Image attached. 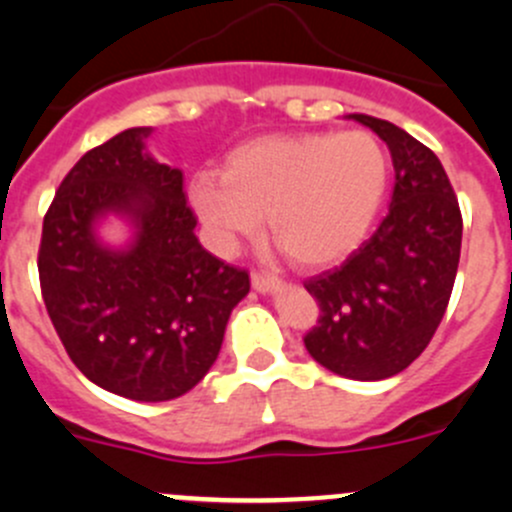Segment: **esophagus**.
Masks as SVG:
<instances>
[{"instance_id": "34e87169", "label": "esophagus", "mask_w": 512, "mask_h": 512, "mask_svg": "<svg viewBox=\"0 0 512 512\" xmlns=\"http://www.w3.org/2000/svg\"><path fill=\"white\" fill-rule=\"evenodd\" d=\"M252 289L260 294H272L277 289H282V280L272 275H262V272H252Z\"/></svg>"}]
</instances>
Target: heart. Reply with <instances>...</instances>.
<instances>
[{"instance_id": "obj_1", "label": "heart", "mask_w": 512, "mask_h": 512, "mask_svg": "<svg viewBox=\"0 0 512 512\" xmlns=\"http://www.w3.org/2000/svg\"><path fill=\"white\" fill-rule=\"evenodd\" d=\"M391 160L369 131L272 133L232 148L188 185L190 208L220 250L260 232L304 270L339 265L361 247L386 200Z\"/></svg>"}]
</instances>
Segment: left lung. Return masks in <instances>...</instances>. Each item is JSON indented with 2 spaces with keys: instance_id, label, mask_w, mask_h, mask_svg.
<instances>
[{
  "instance_id": "8db88e82",
  "label": "left lung",
  "mask_w": 512,
  "mask_h": 512,
  "mask_svg": "<svg viewBox=\"0 0 512 512\" xmlns=\"http://www.w3.org/2000/svg\"><path fill=\"white\" fill-rule=\"evenodd\" d=\"M349 118L389 146L394 195L379 230L342 267L304 285L322 312L304 347L344 379L381 381L404 371L436 334L456 282L463 220L431 148L381 118Z\"/></svg>"
}]
</instances>
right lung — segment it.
Wrapping results in <instances>:
<instances>
[{
    "label": "right lung",
    "instance_id": "obj_1",
    "mask_svg": "<svg viewBox=\"0 0 512 512\" xmlns=\"http://www.w3.org/2000/svg\"><path fill=\"white\" fill-rule=\"evenodd\" d=\"M151 131L118 133L61 180L41 230L39 282L81 374L111 394L156 404L208 374L250 277L200 245L183 173L146 151ZM108 214L132 225L126 246L97 235Z\"/></svg>",
    "mask_w": 512,
    "mask_h": 512
}]
</instances>
